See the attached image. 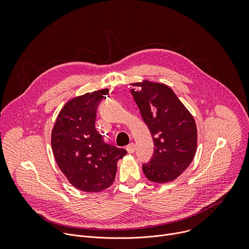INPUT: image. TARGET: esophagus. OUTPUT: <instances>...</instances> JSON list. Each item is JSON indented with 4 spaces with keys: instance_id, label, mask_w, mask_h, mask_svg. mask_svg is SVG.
<instances>
[{
    "instance_id": "1",
    "label": "esophagus",
    "mask_w": 249,
    "mask_h": 249,
    "mask_svg": "<svg viewBox=\"0 0 249 249\" xmlns=\"http://www.w3.org/2000/svg\"><path fill=\"white\" fill-rule=\"evenodd\" d=\"M126 150H127L128 154H133V153L136 151V145H135L134 143H131V144H129V145L127 146Z\"/></svg>"
}]
</instances>
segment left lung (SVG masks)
<instances>
[{"label":"left lung","instance_id":"1","mask_svg":"<svg viewBox=\"0 0 249 249\" xmlns=\"http://www.w3.org/2000/svg\"><path fill=\"white\" fill-rule=\"evenodd\" d=\"M142 118L154 140L152 160L143 165L156 183L176 179L191 163L197 151V127L184 104L166 85L144 80L131 84Z\"/></svg>","mask_w":249,"mask_h":249}]
</instances>
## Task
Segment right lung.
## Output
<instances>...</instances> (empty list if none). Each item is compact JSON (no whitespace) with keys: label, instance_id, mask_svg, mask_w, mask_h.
I'll use <instances>...</instances> for the list:
<instances>
[{"label":"right lung","instance_id":"1","mask_svg":"<svg viewBox=\"0 0 249 249\" xmlns=\"http://www.w3.org/2000/svg\"><path fill=\"white\" fill-rule=\"evenodd\" d=\"M108 91L102 89L67 101L51 133L56 162L74 187L85 192H100L112 185L117 161L127 152L105 144L95 130L96 107Z\"/></svg>","mask_w":249,"mask_h":249}]
</instances>
